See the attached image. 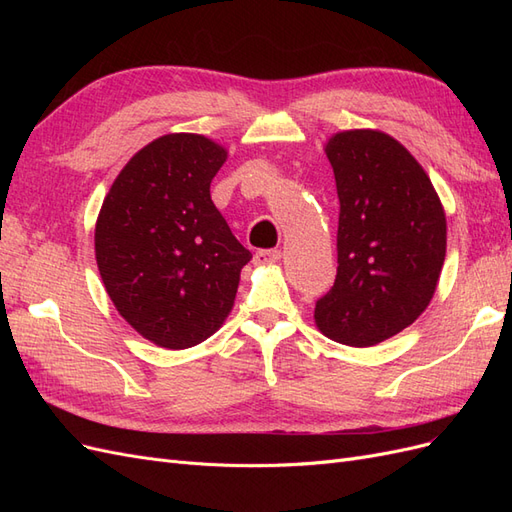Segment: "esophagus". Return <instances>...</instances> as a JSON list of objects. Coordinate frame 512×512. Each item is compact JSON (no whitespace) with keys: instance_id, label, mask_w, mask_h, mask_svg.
<instances>
[{"instance_id":"34e87169","label":"esophagus","mask_w":512,"mask_h":512,"mask_svg":"<svg viewBox=\"0 0 512 512\" xmlns=\"http://www.w3.org/2000/svg\"><path fill=\"white\" fill-rule=\"evenodd\" d=\"M280 258H282L280 250H258L254 254V260L258 265H273V262H277Z\"/></svg>"}]
</instances>
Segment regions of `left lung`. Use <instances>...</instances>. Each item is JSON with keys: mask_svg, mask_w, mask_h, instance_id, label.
<instances>
[{"mask_svg": "<svg viewBox=\"0 0 512 512\" xmlns=\"http://www.w3.org/2000/svg\"><path fill=\"white\" fill-rule=\"evenodd\" d=\"M339 226L337 275L316 327L337 344L376 346L425 312L446 256V215L412 153L378 130L329 138Z\"/></svg>", "mask_w": 512, "mask_h": 512, "instance_id": "1", "label": "left lung"}]
</instances>
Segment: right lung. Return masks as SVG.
I'll list each match as a JSON object with an SVG mask.
<instances>
[{
  "label": "right lung",
  "instance_id": "add662e5",
  "mask_svg": "<svg viewBox=\"0 0 512 512\" xmlns=\"http://www.w3.org/2000/svg\"><path fill=\"white\" fill-rule=\"evenodd\" d=\"M226 149L166 134L123 166L96 222V260L117 312L149 342L183 350L230 314L250 250L211 200Z\"/></svg>",
  "mask_w": 512,
  "mask_h": 512
}]
</instances>
